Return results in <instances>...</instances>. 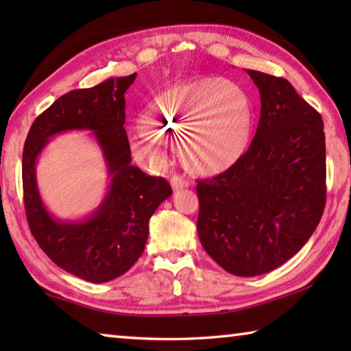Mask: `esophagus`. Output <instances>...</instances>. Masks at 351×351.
<instances>
[{
	"label": "esophagus",
	"instance_id": "1",
	"mask_svg": "<svg viewBox=\"0 0 351 351\" xmlns=\"http://www.w3.org/2000/svg\"><path fill=\"white\" fill-rule=\"evenodd\" d=\"M170 184L175 190H181V189H186L190 186V182L186 180V178L178 176V175H173L170 178Z\"/></svg>",
	"mask_w": 351,
	"mask_h": 351
}]
</instances>
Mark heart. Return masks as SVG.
Segmentation results:
<instances>
[{
    "mask_svg": "<svg viewBox=\"0 0 351 351\" xmlns=\"http://www.w3.org/2000/svg\"><path fill=\"white\" fill-rule=\"evenodd\" d=\"M133 153L150 164L167 161L169 139L178 136L184 167L203 176L230 170L245 156L254 127L252 100L239 83L221 77L175 83L148 106Z\"/></svg>",
    "mask_w": 351,
    "mask_h": 351,
    "instance_id": "1",
    "label": "heart"
}]
</instances>
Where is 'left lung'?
<instances>
[{
    "label": "left lung",
    "instance_id": "obj_1",
    "mask_svg": "<svg viewBox=\"0 0 351 351\" xmlns=\"http://www.w3.org/2000/svg\"><path fill=\"white\" fill-rule=\"evenodd\" d=\"M260 93L257 132L241 161L198 181V237L230 274L278 268L310 240L325 209V134L319 112L283 77L246 69Z\"/></svg>",
    "mask_w": 351,
    "mask_h": 351
}]
</instances>
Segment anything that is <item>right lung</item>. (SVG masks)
Returning a JSON list of instances; mask_svg holds the SVG:
<instances>
[{"instance_id": "right-lung-1", "label": "right lung", "mask_w": 351, "mask_h": 351, "mask_svg": "<svg viewBox=\"0 0 351 351\" xmlns=\"http://www.w3.org/2000/svg\"><path fill=\"white\" fill-rule=\"evenodd\" d=\"M136 73L111 77L94 88L69 91L35 119L23 148V193L29 228L57 266L86 282L105 283L125 274L138 261L148 239V221L171 195L170 184L132 165L123 128L125 91ZM90 129L103 150L109 192L90 217L62 222L43 204L34 164L56 134Z\"/></svg>"}]
</instances>
